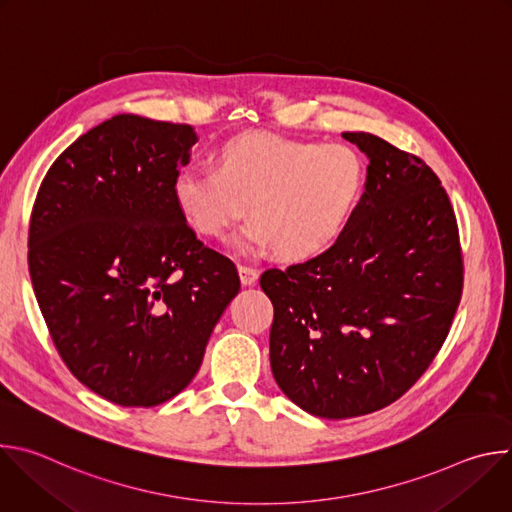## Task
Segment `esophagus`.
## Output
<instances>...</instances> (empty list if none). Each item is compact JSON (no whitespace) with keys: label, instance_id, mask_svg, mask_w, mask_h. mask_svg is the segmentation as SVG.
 Returning <instances> with one entry per match:
<instances>
[{"label":"esophagus","instance_id":"esophagus-1","mask_svg":"<svg viewBox=\"0 0 512 512\" xmlns=\"http://www.w3.org/2000/svg\"><path fill=\"white\" fill-rule=\"evenodd\" d=\"M239 275H241V281L243 285H253L259 277V271L251 265H239Z\"/></svg>","mask_w":512,"mask_h":512}]
</instances>
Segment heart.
Returning <instances> with one entry per match:
<instances>
[{
  "mask_svg": "<svg viewBox=\"0 0 512 512\" xmlns=\"http://www.w3.org/2000/svg\"><path fill=\"white\" fill-rule=\"evenodd\" d=\"M367 186V166L348 145L239 135L216 166L176 174L174 200L202 237H223L249 206L243 241L287 261L330 249L350 225Z\"/></svg>",
  "mask_w": 512,
  "mask_h": 512,
  "instance_id": "1",
  "label": "heart"
}]
</instances>
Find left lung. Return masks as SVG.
I'll use <instances>...</instances> for the list:
<instances>
[{"mask_svg": "<svg viewBox=\"0 0 512 512\" xmlns=\"http://www.w3.org/2000/svg\"><path fill=\"white\" fill-rule=\"evenodd\" d=\"M342 137L369 156L350 225L324 253L261 275L273 304V377L326 419L405 395L440 352L464 285L458 221L440 178L373 133Z\"/></svg>", "mask_w": 512, "mask_h": 512, "instance_id": "8db88e82", "label": "left lung"}]
</instances>
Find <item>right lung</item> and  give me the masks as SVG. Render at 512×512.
<instances>
[{
    "label": "right lung",
    "instance_id": "right-lung-1",
    "mask_svg": "<svg viewBox=\"0 0 512 512\" xmlns=\"http://www.w3.org/2000/svg\"><path fill=\"white\" fill-rule=\"evenodd\" d=\"M196 141L186 123L115 115L68 145L34 200L28 267L50 338L72 375L123 407L178 395L241 289L174 200Z\"/></svg>",
    "mask_w": 512,
    "mask_h": 512
}]
</instances>
